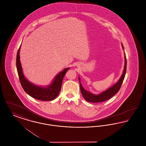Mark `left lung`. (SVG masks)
Listing matches in <instances>:
<instances>
[{"label":"left lung","mask_w":146,"mask_h":146,"mask_svg":"<svg viewBox=\"0 0 146 146\" xmlns=\"http://www.w3.org/2000/svg\"><path fill=\"white\" fill-rule=\"evenodd\" d=\"M122 48L124 50V47L123 44H121ZM124 58H125V63H124V68L123 70V72L122 75L118 80V82L115 84H114L113 85H112L111 87L109 88L107 90L102 91V92L98 94H94L91 92L90 91L86 90L84 89L82 84L80 83V78L79 76L78 79L80 83V91L82 92V94L83 95L84 99L92 103H97V102H104L105 101H107L109 100L110 98L113 97L114 95H115L118 92L121 86L123 83V82L125 78V73L126 71V58L125 53H124Z\"/></svg>","instance_id":"1"}]
</instances>
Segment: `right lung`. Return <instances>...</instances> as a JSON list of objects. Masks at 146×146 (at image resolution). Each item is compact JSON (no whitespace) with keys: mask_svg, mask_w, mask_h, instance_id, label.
<instances>
[{"mask_svg":"<svg viewBox=\"0 0 146 146\" xmlns=\"http://www.w3.org/2000/svg\"><path fill=\"white\" fill-rule=\"evenodd\" d=\"M21 46V45L17 53L16 67L21 86L23 90L29 96L38 100L49 101L55 100L61 91L63 77L70 70V67L64 69L58 73L52 82L48 85L45 86L36 85L29 81L24 76L20 57Z\"/></svg>","mask_w":146,"mask_h":146,"instance_id":"obj_1","label":"right lung"}]
</instances>
